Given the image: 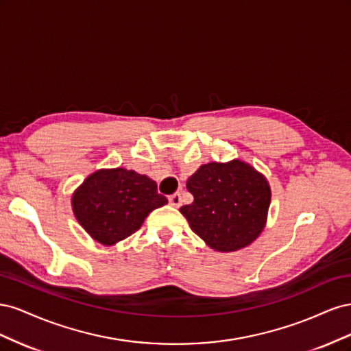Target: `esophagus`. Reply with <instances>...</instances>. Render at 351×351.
Wrapping results in <instances>:
<instances>
[{
    "label": "esophagus",
    "mask_w": 351,
    "mask_h": 351,
    "mask_svg": "<svg viewBox=\"0 0 351 351\" xmlns=\"http://www.w3.org/2000/svg\"><path fill=\"white\" fill-rule=\"evenodd\" d=\"M168 200H169V205L174 206V208H178L180 205H182V195H180V193L177 192V193L169 196Z\"/></svg>",
    "instance_id": "esophagus-1"
}]
</instances>
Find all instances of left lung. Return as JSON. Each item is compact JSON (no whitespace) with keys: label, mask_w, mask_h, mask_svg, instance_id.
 Masks as SVG:
<instances>
[{"label":"left lung","mask_w":351,"mask_h":351,"mask_svg":"<svg viewBox=\"0 0 351 351\" xmlns=\"http://www.w3.org/2000/svg\"><path fill=\"white\" fill-rule=\"evenodd\" d=\"M195 200L180 208L190 228L218 252L246 247L263 230L271 189L262 174L239 159L202 165L187 180Z\"/></svg>","instance_id":"left-lung-1"}]
</instances>
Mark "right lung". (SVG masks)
<instances>
[{
  "label": "right lung",
  "mask_w": 351,
  "mask_h": 351,
  "mask_svg": "<svg viewBox=\"0 0 351 351\" xmlns=\"http://www.w3.org/2000/svg\"><path fill=\"white\" fill-rule=\"evenodd\" d=\"M154 180L133 169H99L73 195V210L92 239L105 246L139 230L145 218L167 204Z\"/></svg>",
  "instance_id": "obj_1"
}]
</instances>
